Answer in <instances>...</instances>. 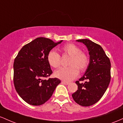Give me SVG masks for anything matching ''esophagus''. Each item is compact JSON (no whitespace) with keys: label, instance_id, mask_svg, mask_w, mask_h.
Instances as JSON below:
<instances>
[{"label":"esophagus","instance_id":"34e87169","mask_svg":"<svg viewBox=\"0 0 123 123\" xmlns=\"http://www.w3.org/2000/svg\"><path fill=\"white\" fill-rule=\"evenodd\" d=\"M62 83L63 84H64V85H68V84H69V82H66V81H62Z\"/></svg>","mask_w":123,"mask_h":123}]
</instances>
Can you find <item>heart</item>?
<instances>
[{
  "label": "heart",
  "instance_id": "b5f03b06",
  "mask_svg": "<svg viewBox=\"0 0 123 123\" xmlns=\"http://www.w3.org/2000/svg\"><path fill=\"white\" fill-rule=\"evenodd\" d=\"M60 50L70 56V59L68 67L62 68L55 72V75L57 78L68 82L78 76L79 71L81 73L86 71L89 64V57L87 53L81 50L80 47L74 43H67L60 48ZM47 60L53 68H59L61 66V56L54 50H50L48 53Z\"/></svg>",
  "mask_w": 123,
  "mask_h": 123
}]
</instances>
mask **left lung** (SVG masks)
<instances>
[{"instance_id": "8db88e82", "label": "left lung", "mask_w": 123, "mask_h": 123, "mask_svg": "<svg viewBox=\"0 0 123 123\" xmlns=\"http://www.w3.org/2000/svg\"><path fill=\"white\" fill-rule=\"evenodd\" d=\"M87 47L90 62L85 74L75 83L78 90L72 94L77 103L82 106L93 105L99 101L109 85L111 63L109 58L98 44L90 40L78 39ZM84 80L86 81L83 82Z\"/></svg>"}]
</instances>
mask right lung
I'll use <instances>...</instances> for the list:
<instances>
[{
    "label": "right lung",
    "instance_id": "1",
    "mask_svg": "<svg viewBox=\"0 0 123 123\" xmlns=\"http://www.w3.org/2000/svg\"><path fill=\"white\" fill-rule=\"evenodd\" d=\"M62 41L55 43L49 38H37L25 45L15 58L14 85L18 94L28 104L45 103L61 82L57 78H43L53 73L47 60L48 53Z\"/></svg>",
    "mask_w": 123,
    "mask_h": 123
}]
</instances>
